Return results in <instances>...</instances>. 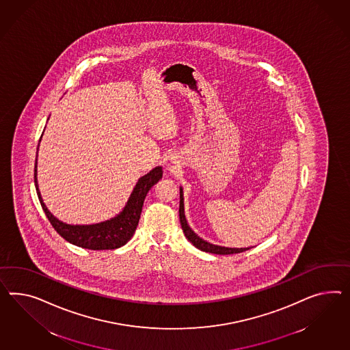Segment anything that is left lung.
I'll return each instance as SVG.
<instances>
[{
  "instance_id": "obj_1",
  "label": "left lung",
  "mask_w": 350,
  "mask_h": 350,
  "mask_svg": "<svg viewBox=\"0 0 350 350\" xmlns=\"http://www.w3.org/2000/svg\"><path fill=\"white\" fill-rule=\"evenodd\" d=\"M180 220L182 230H183L186 238L193 246L199 248L201 251H204V252H210V254H215V255H233V254H239V252L250 250V247H247V248H230V247L217 246V245H213L208 241H204L202 238H200L189 228V223H187L186 217H185V204H183V189H182V187H180Z\"/></svg>"
}]
</instances>
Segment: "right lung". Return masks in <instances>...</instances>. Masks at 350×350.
Segmentation results:
<instances>
[{
    "label": "right lung",
    "mask_w": 350,
    "mask_h": 350,
    "mask_svg": "<svg viewBox=\"0 0 350 350\" xmlns=\"http://www.w3.org/2000/svg\"><path fill=\"white\" fill-rule=\"evenodd\" d=\"M161 177H163L161 167H155L148 174L139 178L122 211L116 217L100 223H95V224L74 226V224H67L58 220L48 210L39 191L38 180H37V159H36V168H34V183H36L37 195L43 211L46 213L52 227L55 228L57 233L62 238H65L67 242L77 247L88 248V250H114L126 245L133 238L136 227L139 224L144 200L146 198L149 189L155 183H158Z\"/></svg>",
    "instance_id": "obj_1"
}]
</instances>
